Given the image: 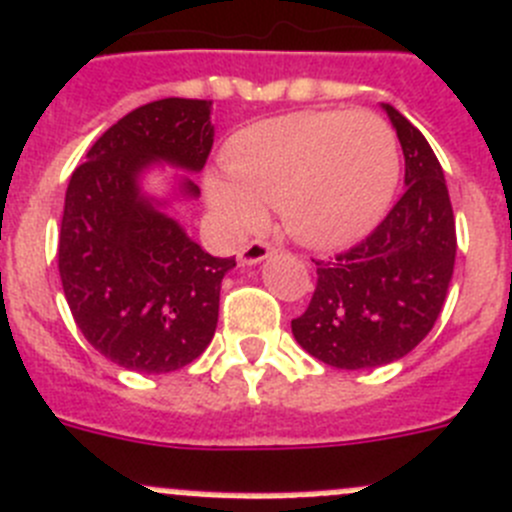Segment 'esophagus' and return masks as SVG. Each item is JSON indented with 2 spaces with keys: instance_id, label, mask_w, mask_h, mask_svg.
I'll return each instance as SVG.
<instances>
[{
  "instance_id": "obj_1",
  "label": "esophagus",
  "mask_w": 512,
  "mask_h": 512,
  "mask_svg": "<svg viewBox=\"0 0 512 512\" xmlns=\"http://www.w3.org/2000/svg\"><path fill=\"white\" fill-rule=\"evenodd\" d=\"M272 255V247L267 245L265 240H252L250 245H245L240 250V255H237V260H240V265H257V262H262L265 257Z\"/></svg>"
}]
</instances>
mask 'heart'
Listing matches in <instances>:
<instances>
[{"label":"heart","instance_id":"obj_1","mask_svg":"<svg viewBox=\"0 0 512 512\" xmlns=\"http://www.w3.org/2000/svg\"><path fill=\"white\" fill-rule=\"evenodd\" d=\"M229 176H209L207 202L229 232L262 224L278 207L285 232L318 250L358 242L384 217L399 151L371 111H298L255 123L224 154Z\"/></svg>","mask_w":512,"mask_h":512}]
</instances>
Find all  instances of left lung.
<instances>
[{"label": "left lung", "mask_w": 512, "mask_h": 512, "mask_svg": "<svg viewBox=\"0 0 512 512\" xmlns=\"http://www.w3.org/2000/svg\"><path fill=\"white\" fill-rule=\"evenodd\" d=\"M404 151V194L351 250L318 260V283L293 336L346 371L407 356L432 331L455 270L457 234L444 171L427 138L384 103Z\"/></svg>", "instance_id": "left-lung-1"}]
</instances>
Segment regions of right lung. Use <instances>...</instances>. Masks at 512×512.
I'll use <instances>...</instances> for the list:
<instances>
[{"instance_id": "right-lung-1", "label": "right lung", "mask_w": 512, "mask_h": 512, "mask_svg": "<svg viewBox=\"0 0 512 512\" xmlns=\"http://www.w3.org/2000/svg\"><path fill=\"white\" fill-rule=\"evenodd\" d=\"M212 100L164 98L113 123L73 171L57 267L85 341L138 374H169L204 353L234 257L204 252L164 204L141 191L154 164L202 171L214 143ZM179 194L199 197L184 176Z\"/></svg>"}]
</instances>
